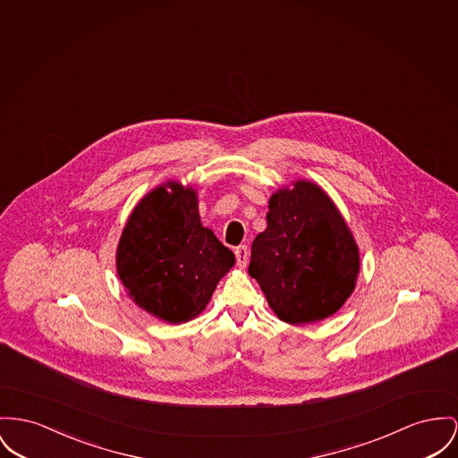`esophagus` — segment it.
Listing matches in <instances>:
<instances>
[{
	"label": "esophagus",
	"mask_w": 458,
	"mask_h": 458,
	"mask_svg": "<svg viewBox=\"0 0 458 458\" xmlns=\"http://www.w3.org/2000/svg\"><path fill=\"white\" fill-rule=\"evenodd\" d=\"M234 255H236V262H238V266L243 269L246 267V264H248V259H250V251H248V246H238L236 250H234Z\"/></svg>",
	"instance_id": "esophagus-1"
}]
</instances>
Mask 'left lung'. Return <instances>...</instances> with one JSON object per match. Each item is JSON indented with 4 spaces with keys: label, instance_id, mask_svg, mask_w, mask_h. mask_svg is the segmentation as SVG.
I'll return each mask as SVG.
<instances>
[{
    "label": "left lung",
    "instance_id": "obj_1",
    "mask_svg": "<svg viewBox=\"0 0 458 458\" xmlns=\"http://www.w3.org/2000/svg\"><path fill=\"white\" fill-rule=\"evenodd\" d=\"M248 273L279 319L304 325L332 316L351 297L360 253L327 192L299 181L273 194L267 229L253 240Z\"/></svg>",
    "mask_w": 458,
    "mask_h": 458
}]
</instances>
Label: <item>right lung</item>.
I'll list each match as a JSON object with an SVG mask.
<instances>
[{
	"label": "right lung",
	"instance_id": "1",
	"mask_svg": "<svg viewBox=\"0 0 458 458\" xmlns=\"http://www.w3.org/2000/svg\"><path fill=\"white\" fill-rule=\"evenodd\" d=\"M233 266L234 253L201 225L196 192L177 182L156 187L135 207L116 253L128 295L166 323L196 318Z\"/></svg>",
	"mask_w": 458,
	"mask_h": 458
}]
</instances>
